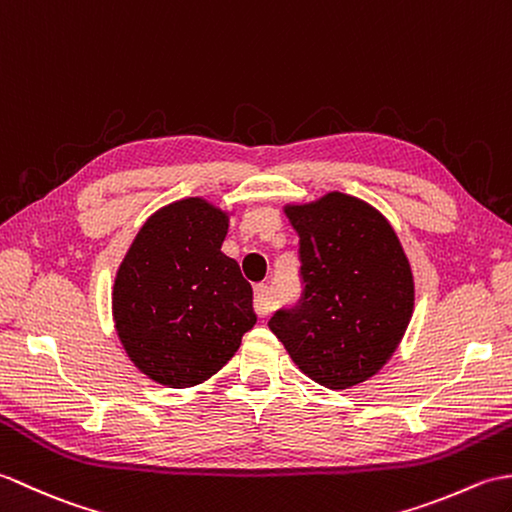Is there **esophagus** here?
Instances as JSON below:
<instances>
[{
  "label": "esophagus",
  "mask_w": 512,
  "mask_h": 512,
  "mask_svg": "<svg viewBox=\"0 0 512 512\" xmlns=\"http://www.w3.org/2000/svg\"><path fill=\"white\" fill-rule=\"evenodd\" d=\"M271 309H274V300H271V293H269V287L267 285H256L254 289V311L265 317L271 313Z\"/></svg>",
  "instance_id": "34e87169"
}]
</instances>
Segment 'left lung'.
Masks as SVG:
<instances>
[{
	"label": "left lung",
	"instance_id": "obj_1",
	"mask_svg": "<svg viewBox=\"0 0 512 512\" xmlns=\"http://www.w3.org/2000/svg\"><path fill=\"white\" fill-rule=\"evenodd\" d=\"M285 212L300 236L302 291L269 328L313 381L350 388L401 342L414 306L410 263L390 223L355 197L331 192Z\"/></svg>",
	"mask_w": 512,
	"mask_h": 512
}]
</instances>
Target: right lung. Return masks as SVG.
<instances>
[{"label": "right lung", "mask_w": 512, "mask_h": 512, "mask_svg": "<svg viewBox=\"0 0 512 512\" xmlns=\"http://www.w3.org/2000/svg\"><path fill=\"white\" fill-rule=\"evenodd\" d=\"M227 217L184 199L144 223L118 269L113 320L131 361L168 388L217 374L256 324L252 285L221 252Z\"/></svg>", "instance_id": "add662e5"}]
</instances>
